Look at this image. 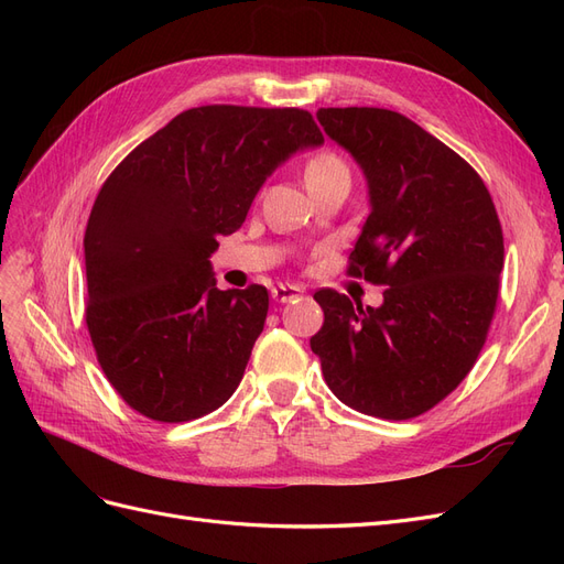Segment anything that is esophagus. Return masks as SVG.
Returning <instances> with one entry per match:
<instances>
[{
  "label": "esophagus",
  "instance_id": "1",
  "mask_svg": "<svg viewBox=\"0 0 564 564\" xmlns=\"http://www.w3.org/2000/svg\"><path fill=\"white\" fill-rule=\"evenodd\" d=\"M270 294H272V299H275L278 303H286V301L301 296L303 289L299 284H278V286H272Z\"/></svg>",
  "mask_w": 564,
  "mask_h": 564
}]
</instances>
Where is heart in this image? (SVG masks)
<instances>
[{"mask_svg": "<svg viewBox=\"0 0 564 564\" xmlns=\"http://www.w3.org/2000/svg\"><path fill=\"white\" fill-rule=\"evenodd\" d=\"M332 176H348V166L344 164V160L336 158L334 152H319V155L311 158L308 164H305L303 178L308 187Z\"/></svg>", "mask_w": 564, "mask_h": 564, "instance_id": "obj_1", "label": "heart"}]
</instances>
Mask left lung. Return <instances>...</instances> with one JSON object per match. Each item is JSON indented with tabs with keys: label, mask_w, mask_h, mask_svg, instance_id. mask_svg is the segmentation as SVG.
<instances>
[{
	"label": "left lung",
	"mask_w": 564,
	"mask_h": 564,
	"mask_svg": "<svg viewBox=\"0 0 564 564\" xmlns=\"http://www.w3.org/2000/svg\"><path fill=\"white\" fill-rule=\"evenodd\" d=\"M360 164L369 216L348 275L383 284L379 308L319 289L311 338L324 381L355 412L404 421L468 377L497 311L503 232L475 169L412 119L383 108H319Z\"/></svg>",
	"instance_id": "8db88e82"
}]
</instances>
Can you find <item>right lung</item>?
Instances as JSON below:
<instances>
[{
  "label": "right lung",
  "instance_id": "1",
  "mask_svg": "<svg viewBox=\"0 0 564 564\" xmlns=\"http://www.w3.org/2000/svg\"><path fill=\"white\" fill-rule=\"evenodd\" d=\"M324 143L308 110L202 106L117 164L84 232L87 327L112 388L162 423L214 412L245 377L268 289H218L209 256L265 178Z\"/></svg>",
  "mask_w": 564,
  "mask_h": 564
}]
</instances>
